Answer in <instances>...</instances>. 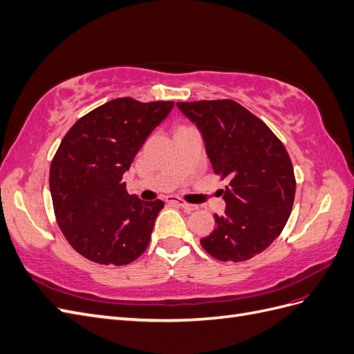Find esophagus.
<instances>
[{"label": "esophagus", "mask_w": 354, "mask_h": 354, "mask_svg": "<svg viewBox=\"0 0 354 354\" xmlns=\"http://www.w3.org/2000/svg\"><path fill=\"white\" fill-rule=\"evenodd\" d=\"M165 201L167 202H173V203H177L178 207H181L183 208L185 211H195V209H198V207L196 205H192V203H187V202H185L183 199H177V198H174V196H167L165 198Z\"/></svg>", "instance_id": "esophagus-1"}]
</instances>
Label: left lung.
<instances>
[{"instance_id": "left-lung-1", "label": "left lung", "mask_w": 354, "mask_h": 354, "mask_svg": "<svg viewBox=\"0 0 354 354\" xmlns=\"http://www.w3.org/2000/svg\"><path fill=\"white\" fill-rule=\"evenodd\" d=\"M205 140L214 173L229 186L226 211L214 214L217 226L201 239L220 261L239 263L263 252L291 216L295 176L283 143L260 118L230 99L178 102Z\"/></svg>"}]
</instances>
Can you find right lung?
<instances>
[{"mask_svg": "<svg viewBox=\"0 0 354 354\" xmlns=\"http://www.w3.org/2000/svg\"><path fill=\"white\" fill-rule=\"evenodd\" d=\"M173 106L120 97L80 118L63 137L50 165L53 208L63 236L90 261L124 266L146 251L164 202L128 195L122 177Z\"/></svg>", "mask_w": 354, "mask_h": 354, "instance_id": "add662e5", "label": "right lung"}]
</instances>
